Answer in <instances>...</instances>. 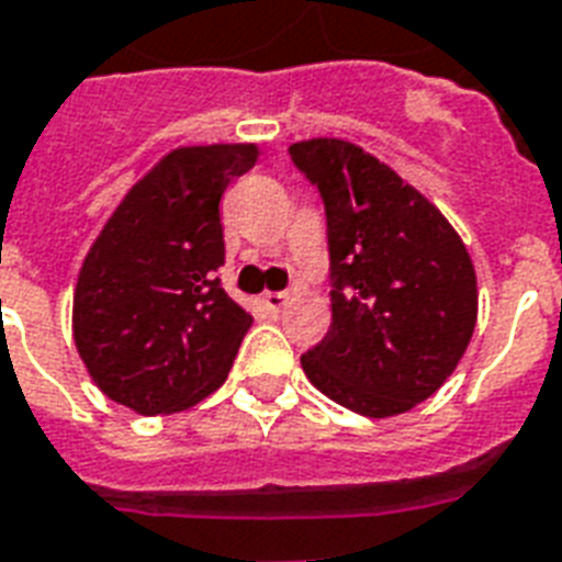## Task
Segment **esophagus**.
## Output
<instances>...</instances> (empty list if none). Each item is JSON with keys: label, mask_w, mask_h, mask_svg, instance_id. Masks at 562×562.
I'll return each mask as SVG.
<instances>
[{"label": "esophagus", "mask_w": 562, "mask_h": 562, "mask_svg": "<svg viewBox=\"0 0 562 562\" xmlns=\"http://www.w3.org/2000/svg\"><path fill=\"white\" fill-rule=\"evenodd\" d=\"M263 304H267L269 313H281L286 304V293H263Z\"/></svg>", "instance_id": "34e87169"}]
</instances>
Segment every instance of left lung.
<instances>
[{
  "mask_svg": "<svg viewBox=\"0 0 562 562\" xmlns=\"http://www.w3.org/2000/svg\"><path fill=\"white\" fill-rule=\"evenodd\" d=\"M290 158L319 190L330 260V328L302 355L304 375L372 419L411 411L472 340L467 246L419 190L355 143H293Z\"/></svg>",
  "mask_w": 562,
  "mask_h": 562,
  "instance_id": "8db88e82",
  "label": "left lung"
}]
</instances>
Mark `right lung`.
I'll return each mask as SVG.
<instances>
[{
	"instance_id": "add662e5",
	"label": "right lung",
	"mask_w": 562,
	"mask_h": 562,
	"mask_svg": "<svg viewBox=\"0 0 562 562\" xmlns=\"http://www.w3.org/2000/svg\"><path fill=\"white\" fill-rule=\"evenodd\" d=\"M255 146H190L123 199L85 258L72 334L108 398L143 416L184 411L228 378L251 316L222 290L220 199Z\"/></svg>"
}]
</instances>
